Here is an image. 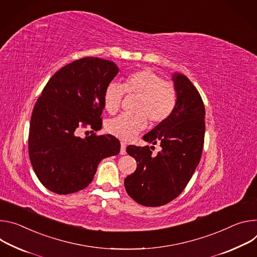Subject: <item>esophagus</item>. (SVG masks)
<instances>
[{
	"mask_svg": "<svg viewBox=\"0 0 257 257\" xmlns=\"http://www.w3.org/2000/svg\"><path fill=\"white\" fill-rule=\"evenodd\" d=\"M125 153H126V144L124 143V142H121L120 143V154L124 155Z\"/></svg>",
	"mask_w": 257,
	"mask_h": 257,
	"instance_id": "1",
	"label": "esophagus"
}]
</instances>
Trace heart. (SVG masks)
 <instances>
[{
	"instance_id": "obj_1",
	"label": "heart",
	"mask_w": 257,
	"mask_h": 257,
	"mask_svg": "<svg viewBox=\"0 0 257 257\" xmlns=\"http://www.w3.org/2000/svg\"><path fill=\"white\" fill-rule=\"evenodd\" d=\"M138 97L136 114H121L108 120L107 131L121 140L130 141L143 132L148 120L160 124L172 115L178 101L176 85L151 69H142L130 74L123 81L109 82L104 90V108L110 114L116 113L125 95Z\"/></svg>"
}]
</instances>
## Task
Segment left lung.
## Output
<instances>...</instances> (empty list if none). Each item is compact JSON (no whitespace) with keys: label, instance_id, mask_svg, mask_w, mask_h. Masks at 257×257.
<instances>
[{"label":"left lung","instance_id":"1","mask_svg":"<svg viewBox=\"0 0 257 257\" xmlns=\"http://www.w3.org/2000/svg\"><path fill=\"white\" fill-rule=\"evenodd\" d=\"M174 82L178 101L173 114L143 137L148 143H159L162 150L154 156L149 146L126 148L138 165L125 178L124 187L131 198L144 206L157 207L176 199L191 180L203 151L202 98L186 75L175 73Z\"/></svg>","mask_w":257,"mask_h":257}]
</instances>
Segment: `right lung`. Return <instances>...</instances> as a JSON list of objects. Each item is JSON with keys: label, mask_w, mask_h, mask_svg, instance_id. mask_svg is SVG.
<instances>
[{"label": "right lung", "mask_w": 257, "mask_h": 257, "mask_svg": "<svg viewBox=\"0 0 257 257\" xmlns=\"http://www.w3.org/2000/svg\"><path fill=\"white\" fill-rule=\"evenodd\" d=\"M117 73L114 62L84 57L55 72L45 85L33 111L28 153L48 190L65 195L84 189L100 161L119 153L115 137L94 133L102 127L104 90ZM80 128H91V135L78 137Z\"/></svg>", "instance_id": "right-lung-1"}]
</instances>
